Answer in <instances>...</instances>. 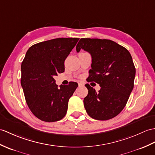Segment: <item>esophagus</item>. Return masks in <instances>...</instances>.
Returning <instances> with one entry per match:
<instances>
[{"mask_svg": "<svg viewBox=\"0 0 155 155\" xmlns=\"http://www.w3.org/2000/svg\"><path fill=\"white\" fill-rule=\"evenodd\" d=\"M78 86H84V83H83V82H78Z\"/></svg>", "mask_w": 155, "mask_h": 155, "instance_id": "esophagus-1", "label": "esophagus"}]
</instances>
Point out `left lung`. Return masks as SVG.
<instances>
[{
  "mask_svg": "<svg viewBox=\"0 0 155 155\" xmlns=\"http://www.w3.org/2000/svg\"><path fill=\"white\" fill-rule=\"evenodd\" d=\"M92 56L90 82L100 84L97 93L88 84L84 98L86 112L97 120L114 118L123 110L134 86L135 67L130 53L110 39L81 38L77 45Z\"/></svg>",
  "mask_w": 155,
  "mask_h": 155,
  "instance_id": "8db88e82",
  "label": "left lung"
}]
</instances>
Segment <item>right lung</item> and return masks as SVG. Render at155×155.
Returning a JSON list of instances; mask_svg holds the SVG:
<instances>
[{"label": "right lung", "instance_id": "obj_1", "mask_svg": "<svg viewBox=\"0 0 155 155\" xmlns=\"http://www.w3.org/2000/svg\"><path fill=\"white\" fill-rule=\"evenodd\" d=\"M78 38L50 39L31 46L21 65V85L29 108L41 121L54 122L66 115L68 102L78 84L59 88L54 76L64 71V62Z\"/></svg>", "mask_w": 155, "mask_h": 155}]
</instances>
